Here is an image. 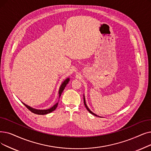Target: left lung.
Listing matches in <instances>:
<instances>
[{
	"label": "left lung",
	"mask_w": 151,
	"mask_h": 151,
	"mask_svg": "<svg viewBox=\"0 0 151 151\" xmlns=\"http://www.w3.org/2000/svg\"><path fill=\"white\" fill-rule=\"evenodd\" d=\"M83 99H84V106H85V107H86V108L87 109V110L89 111V112H90L91 114H92L93 115H95V116H99V117H101V116H98V115H97L96 114H95L94 113H93V112H92V111L88 108V107L87 106V105H86V100H85V97H84V94H83Z\"/></svg>",
	"instance_id": "1"
}]
</instances>
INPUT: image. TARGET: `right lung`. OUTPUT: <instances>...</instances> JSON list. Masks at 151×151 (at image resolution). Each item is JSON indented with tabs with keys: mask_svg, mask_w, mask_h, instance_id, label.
<instances>
[{
	"mask_svg": "<svg viewBox=\"0 0 151 151\" xmlns=\"http://www.w3.org/2000/svg\"><path fill=\"white\" fill-rule=\"evenodd\" d=\"M69 81H70V78H67V79H65V80H64V81L61 84L60 87V88H59V90H58V94H59V96H59V98L60 97V96H61V94H62V92L63 91L65 88L66 87L67 84L68 83ZM22 103L31 111V112H32V113L37 114V115H46V114H49V113H50V112H53L54 110H55V109L57 108V106H58V102H57L55 105H54V106H52V107H50V109H44V110L36 109H34V108H32V107H31L28 106V105L25 104L23 103V102H22Z\"/></svg>",
	"mask_w": 151,
	"mask_h": 151,
	"instance_id": "add662e5",
	"label": "right lung"
}]
</instances>
